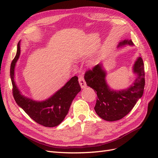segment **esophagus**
Segmentation results:
<instances>
[{"label": "esophagus", "mask_w": 158, "mask_h": 158, "mask_svg": "<svg viewBox=\"0 0 158 158\" xmlns=\"http://www.w3.org/2000/svg\"><path fill=\"white\" fill-rule=\"evenodd\" d=\"M78 81H79V83H80V86H81V88H85V87L87 86L86 83H85V80L82 77V76H80L79 78H78Z\"/></svg>", "instance_id": "1"}]
</instances>
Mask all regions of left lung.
Returning a JSON list of instances; mask_svg holds the SVG:
<instances>
[{"label": "left lung", "mask_w": 158, "mask_h": 158, "mask_svg": "<svg viewBox=\"0 0 158 158\" xmlns=\"http://www.w3.org/2000/svg\"><path fill=\"white\" fill-rule=\"evenodd\" d=\"M133 45L132 40H124L119 43L118 47ZM134 73L137 78L130 87L126 89L115 91L107 85L106 73L102 64L95 65L92 70H88L84 79L87 85L94 89L97 94L96 103L94 107L98 115L107 121L120 120L135 107L138 99L142 98L145 85L144 63L139 56L133 66Z\"/></svg>", "instance_id": "1"}]
</instances>
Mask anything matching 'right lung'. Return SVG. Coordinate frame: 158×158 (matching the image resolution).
<instances>
[{
    "instance_id": "right-lung-1",
    "label": "right lung",
    "mask_w": 158,
    "mask_h": 158,
    "mask_svg": "<svg viewBox=\"0 0 158 158\" xmlns=\"http://www.w3.org/2000/svg\"><path fill=\"white\" fill-rule=\"evenodd\" d=\"M20 55L19 41L16 55L10 65L12 94L16 103L31 119L40 125L46 127L59 125L68 114L73 100L81 90L78 77L75 76L72 78L63 88L45 101H33L21 94L14 81V68Z\"/></svg>"
}]
</instances>
